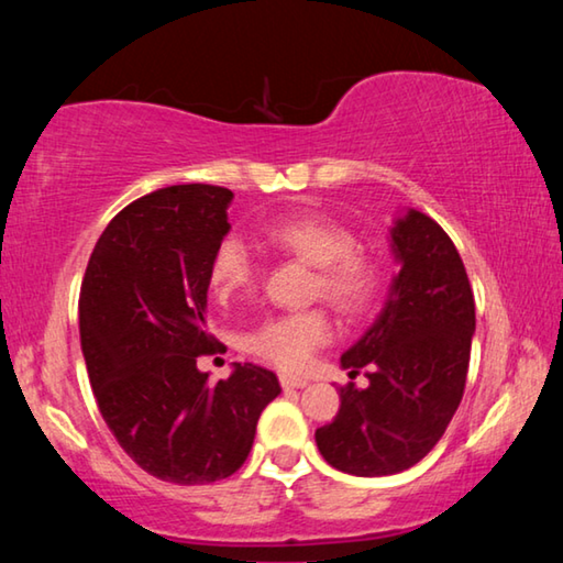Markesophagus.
<instances>
[{"mask_svg": "<svg viewBox=\"0 0 563 563\" xmlns=\"http://www.w3.org/2000/svg\"><path fill=\"white\" fill-rule=\"evenodd\" d=\"M280 385L285 389H300V387H308V379L295 377V375H280Z\"/></svg>", "mask_w": 563, "mask_h": 563, "instance_id": "34e87169", "label": "esophagus"}]
</instances>
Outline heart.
Listing matches in <instances>:
<instances>
[{
	"instance_id": "obj_1",
	"label": "heart",
	"mask_w": 563,
	"mask_h": 563,
	"mask_svg": "<svg viewBox=\"0 0 563 563\" xmlns=\"http://www.w3.org/2000/svg\"><path fill=\"white\" fill-rule=\"evenodd\" d=\"M263 241L275 253L316 268L312 292L345 316L365 312L379 292L383 271L373 253L355 245L350 228L316 211L275 218L263 225ZM255 263L238 238L218 243L208 283L221 302H231L251 290ZM332 338L330 318L322 310H300L263 320L245 335V350L280 369H300Z\"/></svg>"
}]
</instances>
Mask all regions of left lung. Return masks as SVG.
I'll return each instance as SVG.
<instances>
[{"label":"left lung","mask_w":563,"mask_h":563,"mask_svg":"<svg viewBox=\"0 0 563 563\" xmlns=\"http://www.w3.org/2000/svg\"><path fill=\"white\" fill-rule=\"evenodd\" d=\"M399 271L385 308L342 367L369 385L340 387V412L320 427L325 462L355 476L415 466L442 440L462 402L474 335V295L452 238L409 208L389 228Z\"/></svg>","instance_id":"1"}]
</instances>
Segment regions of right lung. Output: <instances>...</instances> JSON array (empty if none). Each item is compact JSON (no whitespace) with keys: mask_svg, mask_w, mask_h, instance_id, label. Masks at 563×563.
<instances>
[{"mask_svg":"<svg viewBox=\"0 0 563 563\" xmlns=\"http://www.w3.org/2000/svg\"><path fill=\"white\" fill-rule=\"evenodd\" d=\"M231 201L208 184L139 198L101 233L81 283V352L103 422L141 470L186 487L241 470L280 395L253 362L216 385L196 365L218 347L206 330L208 265L231 231Z\"/></svg>","mask_w":563,"mask_h":563,"instance_id":"add662e5","label":"right lung"}]
</instances>
